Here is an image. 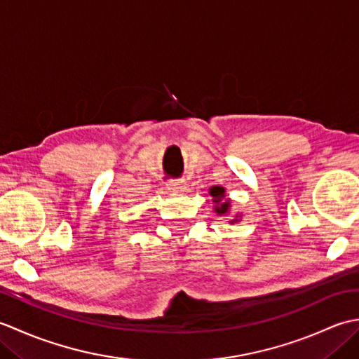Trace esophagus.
Masks as SVG:
<instances>
[{"label": "esophagus", "mask_w": 359, "mask_h": 359, "mask_svg": "<svg viewBox=\"0 0 359 359\" xmlns=\"http://www.w3.org/2000/svg\"><path fill=\"white\" fill-rule=\"evenodd\" d=\"M168 189H170V193L182 194V193L187 191V184L184 180H174V182H170V184H168Z\"/></svg>", "instance_id": "34e87169"}]
</instances>
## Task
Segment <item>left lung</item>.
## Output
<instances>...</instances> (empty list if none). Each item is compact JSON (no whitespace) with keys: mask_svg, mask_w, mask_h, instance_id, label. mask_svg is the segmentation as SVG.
Instances as JSON below:
<instances>
[{"mask_svg":"<svg viewBox=\"0 0 359 359\" xmlns=\"http://www.w3.org/2000/svg\"><path fill=\"white\" fill-rule=\"evenodd\" d=\"M210 196L212 197V202H215V211H216L217 216H228V215H230L233 202H231L230 197H226V191H225L224 187H217V185L211 187L210 188ZM241 217H242V215L241 216L236 215L234 219H230L228 222L236 224V222H239Z\"/></svg>","mask_w":359,"mask_h":359,"instance_id":"8db88e82","label":"left lung"}]
</instances>
